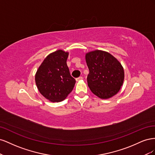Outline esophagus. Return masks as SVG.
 Returning <instances> with one entry per match:
<instances>
[{"label": "esophagus", "mask_w": 155, "mask_h": 155, "mask_svg": "<svg viewBox=\"0 0 155 155\" xmlns=\"http://www.w3.org/2000/svg\"><path fill=\"white\" fill-rule=\"evenodd\" d=\"M83 79V77H79V78H76V81H81V80H82Z\"/></svg>", "instance_id": "esophagus-1"}]
</instances>
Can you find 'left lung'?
<instances>
[{"label": "left lung", "mask_w": 155, "mask_h": 155, "mask_svg": "<svg viewBox=\"0 0 155 155\" xmlns=\"http://www.w3.org/2000/svg\"><path fill=\"white\" fill-rule=\"evenodd\" d=\"M89 69L87 83L91 92L101 99H109L118 93L124 81L122 65L113 55L96 50L85 54Z\"/></svg>", "instance_id": "left-lung-1"}]
</instances>
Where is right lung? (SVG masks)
I'll list each match as a JSON object with an SVG mask.
<instances>
[{"label":"right lung","instance_id":"add662e5","mask_svg":"<svg viewBox=\"0 0 155 155\" xmlns=\"http://www.w3.org/2000/svg\"><path fill=\"white\" fill-rule=\"evenodd\" d=\"M69 53L63 50L48 55L37 69L35 81L39 92L51 102L63 101L74 87L76 80L69 72Z\"/></svg>","mask_w":155,"mask_h":155}]
</instances>
